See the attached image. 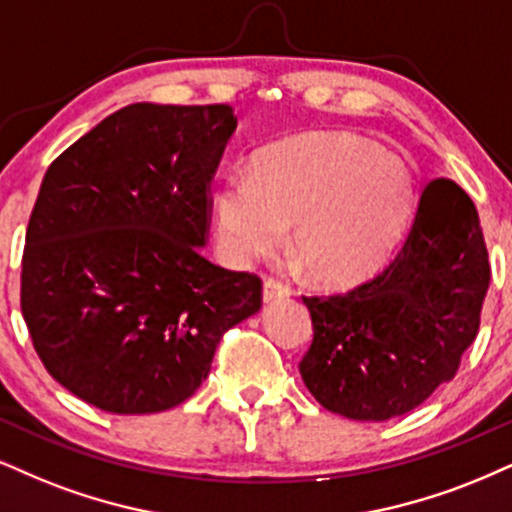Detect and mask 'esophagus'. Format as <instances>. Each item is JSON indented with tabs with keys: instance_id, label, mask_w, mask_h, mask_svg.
<instances>
[{
	"instance_id": "obj_1",
	"label": "esophagus",
	"mask_w": 512,
	"mask_h": 512,
	"mask_svg": "<svg viewBox=\"0 0 512 512\" xmlns=\"http://www.w3.org/2000/svg\"><path fill=\"white\" fill-rule=\"evenodd\" d=\"M289 294H292V289H289L285 282L273 280V277H268V280L263 282V301H266V304L277 299H287Z\"/></svg>"
}]
</instances>
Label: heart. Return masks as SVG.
I'll use <instances>...</instances> for the list:
<instances>
[{"mask_svg": "<svg viewBox=\"0 0 512 512\" xmlns=\"http://www.w3.org/2000/svg\"><path fill=\"white\" fill-rule=\"evenodd\" d=\"M415 201L408 163L349 132H311L263 149L251 173L232 170L213 192L223 256L251 266L292 249L323 282L370 273L399 242Z\"/></svg>", "mask_w": 512, "mask_h": 512, "instance_id": "heart-1", "label": "heart"}]
</instances>
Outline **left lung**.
I'll return each instance as SVG.
<instances>
[{
    "instance_id": "1",
    "label": "left lung",
    "mask_w": 512,
    "mask_h": 512,
    "mask_svg": "<svg viewBox=\"0 0 512 512\" xmlns=\"http://www.w3.org/2000/svg\"><path fill=\"white\" fill-rule=\"evenodd\" d=\"M491 280L477 208L453 180L427 182L396 256L351 292L304 296L313 344L299 363L320 406L389 420L451 382L475 342Z\"/></svg>"
}]
</instances>
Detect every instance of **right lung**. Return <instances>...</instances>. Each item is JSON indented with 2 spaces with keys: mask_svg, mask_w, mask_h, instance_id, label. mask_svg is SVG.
Listing matches in <instances>:
<instances>
[{
  "mask_svg": "<svg viewBox=\"0 0 512 512\" xmlns=\"http://www.w3.org/2000/svg\"><path fill=\"white\" fill-rule=\"evenodd\" d=\"M232 106L130 104L44 173L28 223L21 308L49 375L118 415L178 406L223 332L261 308V280L211 263L208 185Z\"/></svg>",
  "mask_w": 512,
  "mask_h": 512,
  "instance_id": "1",
  "label": "right lung"
}]
</instances>
